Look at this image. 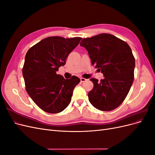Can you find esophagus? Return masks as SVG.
<instances>
[{
  "mask_svg": "<svg viewBox=\"0 0 155 155\" xmlns=\"http://www.w3.org/2000/svg\"><path fill=\"white\" fill-rule=\"evenodd\" d=\"M80 80H81V82H85V81H86L87 80V79H85V78H80Z\"/></svg>",
  "mask_w": 155,
  "mask_h": 155,
  "instance_id": "34e87169",
  "label": "esophagus"
}]
</instances>
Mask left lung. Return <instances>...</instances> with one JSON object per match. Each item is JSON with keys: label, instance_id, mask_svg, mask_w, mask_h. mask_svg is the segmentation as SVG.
Instances as JSON below:
<instances>
[{"label": "left lung", "instance_id": "8db88e82", "mask_svg": "<svg viewBox=\"0 0 155 155\" xmlns=\"http://www.w3.org/2000/svg\"><path fill=\"white\" fill-rule=\"evenodd\" d=\"M80 46L87 49L92 64L104 76L100 82L91 79L94 87L88 94L89 101L98 110L115 109L125 99L134 81L135 59L131 48L109 34L83 39Z\"/></svg>", "mask_w": 155, "mask_h": 155}]
</instances>
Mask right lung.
Returning a JSON list of instances; mask_svg holds the SVG:
<instances>
[{
	"label": "right lung",
	"mask_w": 155,
	"mask_h": 155,
	"mask_svg": "<svg viewBox=\"0 0 155 155\" xmlns=\"http://www.w3.org/2000/svg\"><path fill=\"white\" fill-rule=\"evenodd\" d=\"M81 39L46 37L27 51L22 68L26 90L35 104L46 112L59 113L71 101L74 87L80 79L75 76L66 79L56 72L66 64L68 55Z\"/></svg>",
	"instance_id": "right-lung-1"
}]
</instances>
